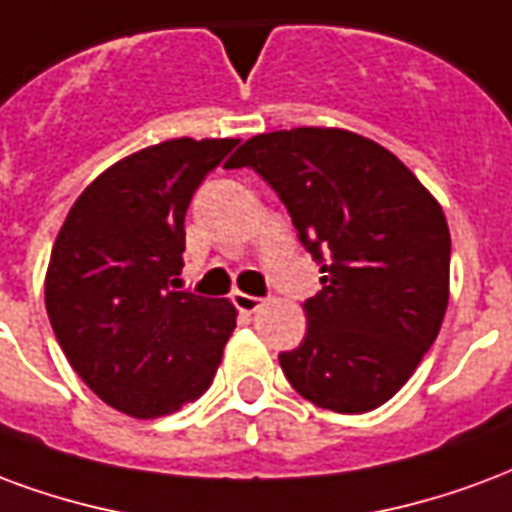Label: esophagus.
Wrapping results in <instances>:
<instances>
[{
    "label": "esophagus",
    "instance_id": "1",
    "mask_svg": "<svg viewBox=\"0 0 512 512\" xmlns=\"http://www.w3.org/2000/svg\"><path fill=\"white\" fill-rule=\"evenodd\" d=\"M231 302H234V308L240 313H256L264 305L261 297H253V294H245V292H234L231 294Z\"/></svg>",
    "mask_w": 512,
    "mask_h": 512
}]
</instances>
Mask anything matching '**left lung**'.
Masks as SVG:
<instances>
[{"mask_svg":"<svg viewBox=\"0 0 512 512\" xmlns=\"http://www.w3.org/2000/svg\"><path fill=\"white\" fill-rule=\"evenodd\" d=\"M264 177L319 261L308 333L281 368L322 409L371 412L414 374L450 300V229L420 179L371 138L292 128L248 138L226 169Z\"/></svg>","mask_w":512,"mask_h":512,"instance_id":"left-lung-1","label":"left lung"}]
</instances>
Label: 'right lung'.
<instances>
[{"label":"right lung","instance_id":"1","mask_svg":"<svg viewBox=\"0 0 512 512\" xmlns=\"http://www.w3.org/2000/svg\"><path fill=\"white\" fill-rule=\"evenodd\" d=\"M237 138H169L92 179L51 248L46 311L84 384L138 420L182 409L215 379L237 327L229 300L177 292L185 212Z\"/></svg>","mask_w":512,"mask_h":512}]
</instances>
